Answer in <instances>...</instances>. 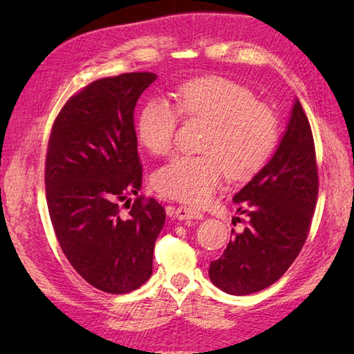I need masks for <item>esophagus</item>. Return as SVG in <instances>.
<instances>
[{"label": "esophagus", "mask_w": 354, "mask_h": 354, "mask_svg": "<svg viewBox=\"0 0 354 354\" xmlns=\"http://www.w3.org/2000/svg\"><path fill=\"white\" fill-rule=\"evenodd\" d=\"M175 216H176V219H179V221H187V219H202V216H204V214L198 212V209H194V208L181 205V207L176 208Z\"/></svg>", "instance_id": "1"}]
</instances>
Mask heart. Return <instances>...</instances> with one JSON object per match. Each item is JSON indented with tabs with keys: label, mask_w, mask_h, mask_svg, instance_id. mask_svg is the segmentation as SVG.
I'll return each instance as SVG.
<instances>
[{
	"label": "heart",
	"mask_w": 354,
	"mask_h": 354,
	"mask_svg": "<svg viewBox=\"0 0 354 354\" xmlns=\"http://www.w3.org/2000/svg\"><path fill=\"white\" fill-rule=\"evenodd\" d=\"M175 100L181 114L204 120L208 127L201 145L204 153L176 156L155 171L152 183L162 196L204 205L227 171L232 179H246L272 153L277 118L246 86L225 77H199L179 86ZM178 120V111L162 97L149 100L138 117L140 142L153 155L170 153Z\"/></svg>",
	"instance_id": "b5f03b06"
}]
</instances>
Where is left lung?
Returning a JSON list of instances; mask_svg holds the SVG:
<instances>
[{"label": "left lung", "mask_w": 354, "mask_h": 354, "mask_svg": "<svg viewBox=\"0 0 354 354\" xmlns=\"http://www.w3.org/2000/svg\"><path fill=\"white\" fill-rule=\"evenodd\" d=\"M318 198L313 135L301 103L290 117L272 158L232 198L248 216L243 231L209 265V280L230 295H250L274 284L298 257Z\"/></svg>", "instance_id": "1"}]
</instances>
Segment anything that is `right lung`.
<instances>
[{
    "label": "right lung",
    "mask_w": 354,
    "mask_h": 354,
    "mask_svg": "<svg viewBox=\"0 0 354 354\" xmlns=\"http://www.w3.org/2000/svg\"><path fill=\"white\" fill-rule=\"evenodd\" d=\"M156 77L126 73L93 82L66 102L50 135L45 190L53 228L77 274L108 293L149 280L164 227L165 212L153 198H129L142 179L133 109Z\"/></svg>",
    "instance_id": "right-lung-1"
}]
</instances>
